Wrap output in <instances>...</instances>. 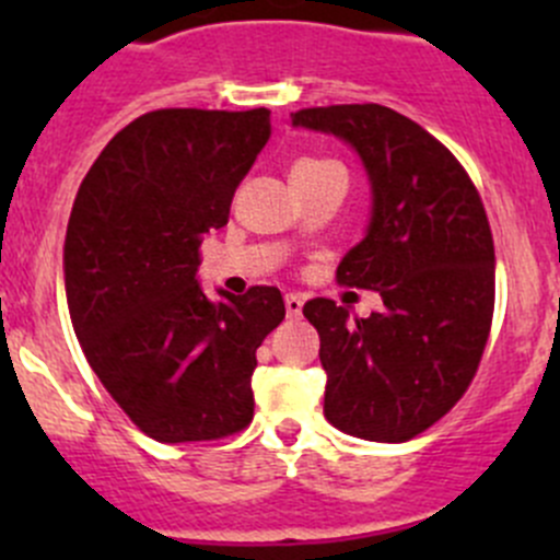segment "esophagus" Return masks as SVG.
Returning a JSON list of instances; mask_svg holds the SVG:
<instances>
[{"label":"esophagus","instance_id":"34e87169","mask_svg":"<svg viewBox=\"0 0 560 560\" xmlns=\"http://www.w3.org/2000/svg\"><path fill=\"white\" fill-rule=\"evenodd\" d=\"M284 306H287V316H301L303 298L295 295V292H290V295L284 298Z\"/></svg>","mask_w":560,"mask_h":560}]
</instances>
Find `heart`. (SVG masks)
<instances>
[{
  "label": "heart",
  "instance_id": "obj_1",
  "mask_svg": "<svg viewBox=\"0 0 560 560\" xmlns=\"http://www.w3.org/2000/svg\"><path fill=\"white\" fill-rule=\"evenodd\" d=\"M330 167H341L332 160H319V156H303L292 165V175H316L322 171H330Z\"/></svg>",
  "mask_w": 560,
  "mask_h": 560
}]
</instances>
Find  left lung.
<instances>
[{"label":"left lung","mask_w":560,"mask_h":560,"mask_svg":"<svg viewBox=\"0 0 560 560\" xmlns=\"http://www.w3.org/2000/svg\"><path fill=\"white\" fill-rule=\"evenodd\" d=\"M292 124L347 140L374 191L369 233L336 279L380 292L385 308L360 319L330 298L303 306L325 417L349 436L409 442L463 398L488 343L495 252L482 197L453 151L393 107H303Z\"/></svg>","instance_id":"left-lung-1"}]
</instances>
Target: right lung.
<instances>
[{"label": "right lung", "instance_id": "right-lung-1", "mask_svg": "<svg viewBox=\"0 0 560 560\" xmlns=\"http://www.w3.org/2000/svg\"><path fill=\"white\" fill-rule=\"evenodd\" d=\"M268 138V107L143 113L105 145L72 202V327L110 398L156 442H217L254 417L257 347L284 319L281 292L208 298L195 273L202 238L228 224Z\"/></svg>", "mask_w": 560, "mask_h": 560}]
</instances>
